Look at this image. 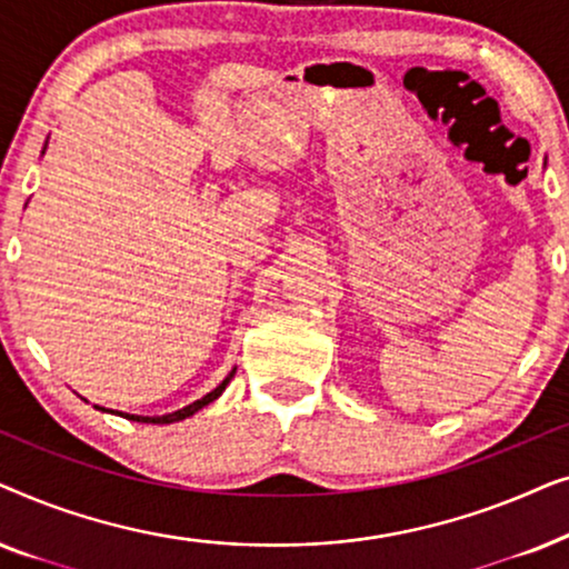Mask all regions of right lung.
<instances>
[{"label":"right lung","instance_id":"right-lung-1","mask_svg":"<svg viewBox=\"0 0 569 569\" xmlns=\"http://www.w3.org/2000/svg\"><path fill=\"white\" fill-rule=\"evenodd\" d=\"M232 376H236V370H232V372H230V376H228V378H224V380H222V383L214 388V391H209L207 396H201V399H199V401H193V403H189V407H183V409H178V411H173V415H162V417H137V415H121V411H119V415H121V417H127V419H131V422H147V425H170V422H181V419H186V417H191V415H193V411H199L201 407H207V403H212V401L217 399V396H220V393L224 391V386H228V383H230V378H232Z\"/></svg>","mask_w":569,"mask_h":569}]
</instances>
